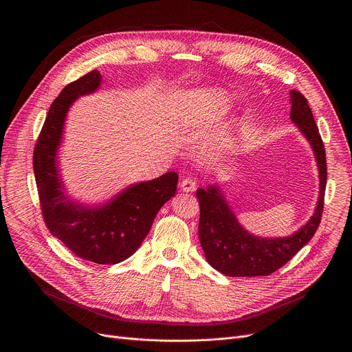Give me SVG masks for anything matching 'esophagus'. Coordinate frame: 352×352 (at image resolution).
<instances>
[{
    "mask_svg": "<svg viewBox=\"0 0 352 352\" xmlns=\"http://www.w3.org/2000/svg\"><path fill=\"white\" fill-rule=\"evenodd\" d=\"M179 186H181V189L184 190V192H193L195 189H196V179H193V178H184L182 181H181V184H179Z\"/></svg>",
    "mask_w": 352,
    "mask_h": 352,
    "instance_id": "34e87169",
    "label": "esophagus"
}]
</instances>
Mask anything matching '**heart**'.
<instances>
[{
  "label": "heart",
  "instance_id": "b5f03b06",
  "mask_svg": "<svg viewBox=\"0 0 352 352\" xmlns=\"http://www.w3.org/2000/svg\"><path fill=\"white\" fill-rule=\"evenodd\" d=\"M199 98L200 102H202V106L216 113H220L228 106V98L223 91H208L204 93Z\"/></svg>",
  "mask_w": 352,
  "mask_h": 352
}]
</instances>
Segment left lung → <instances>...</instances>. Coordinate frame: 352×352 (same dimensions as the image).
<instances>
[{
	"label": "left lung",
	"instance_id": "left-lung-1",
	"mask_svg": "<svg viewBox=\"0 0 352 352\" xmlns=\"http://www.w3.org/2000/svg\"><path fill=\"white\" fill-rule=\"evenodd\" d=\"M289 94L291 120L309 140L319 167L320 195L318 208L311 220L294 235L273 239L259 238L250 235L239 226L217 186L199 188L196 190L200 206L199 239L208 262L226 276H270L311 241L320 224L327 179L326 150L308 100L298 90H291Z\"/></svg>",
	"mask_w": 352,
	"mask_h": 352
}]
</instances>
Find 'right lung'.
<instances>
[{
	"instance_id": "add662e5",
	"label": "right lung",
	"mask_w": 352,
	"mask_h": 352,
	"mask_svg": "<svg viewBox=\"0 0 352 352\" xmlns=\"http://www.w3.org/2000/svg\"><path fill=\"white\" fill-rule=\"evenodd\" d=\"M102 75L97 69L67 85L50 106L33 152V170L44 223L56 238L85 261L116 265L136 252L162 206L177 190L178 174L129 186L110 204L87 209L64 196L57 171V148L69 106L94 91Z\"/></svg>"
}]
</instances>
